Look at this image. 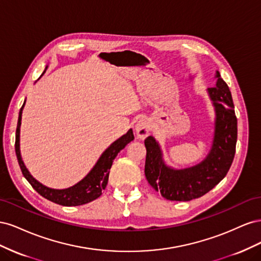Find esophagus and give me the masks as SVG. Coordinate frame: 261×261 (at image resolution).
Wrapping results in <instances>:
<instances>
[{"instance_id": "34e87169", "label": "esophagus", "mask_w": 261, "mask_h": 261, "mask_svg": "<svg viewBox=\"0 0 261 261\" xmlns=\"http://www.w3.org/2000/svg\"><path fill=\"white\" fill-rule=\"evenodd\" d=\"M135 130L139 138H146L150 134V124L147 118H140L135 125Z\"/></svg>"}]
</instances>
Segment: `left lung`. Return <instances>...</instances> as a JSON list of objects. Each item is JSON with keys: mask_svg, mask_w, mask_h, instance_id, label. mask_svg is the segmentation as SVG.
Wrapping results in <instances>:
<instances>
[{"mask_svg": "<svg viewBox=\"0 0 261 261\" xmlns=\"http://www.w3.org/2000/svg\"><path fill=\"white\" fill-rule=\"evenodd\" d=\"M216 78V86L207 89L215 106L216 122L212 147L204 160L194 167L175 170L165 164L161 147L152 136L145 140L146 178L165 199L189 201L199 198L218 185L231 168L238 140V118L231 91L218 70Z\"/></svg>", "mask_w": 261, "mask_h": 261, "instance_id": "obj_1", "label": "left lung"}]
</instances>
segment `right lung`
I'll list each match as a JSON object with an SVG mask.
<instances>
[{
	"instance_id": "right-lung-1",
	"label": "right lung",
	"mask_w": 261,
	"mask_h": 261,
	"mask_svg": "<svg viewBox=\"0 0 261 261\" xmlns=\"http://www.w3.org/2000/svg\"><path fill=\"white\" fill-rule=\"evenodd\" d=\"M46 68H48V66L45 67V69ZM45 69L42 75L45 73ZM23 106H25V102H23L18 115L16 139H15V151H16L18 164L22 172V175L29 181V184L34 187L36 192H38L42 197H44V198L58 204H62V206H81V204L88 203L94 199H97L98 197L101 196L102 191H103L108 184L110 169L112 167V163L115 159V156L122 149L125 148L126 145L129 144L132 140H134L133 129H129L125 135L115 140L111 146L107 148V150L101 154L99 160L94 164V167L91 169V171L81 181H78L77 184H75L72 187L64 189H54L44 186L40 181H38L35 177H33V175L30 174L21 159L19 149V134Z\"/></svg>"
}]
</instances>
